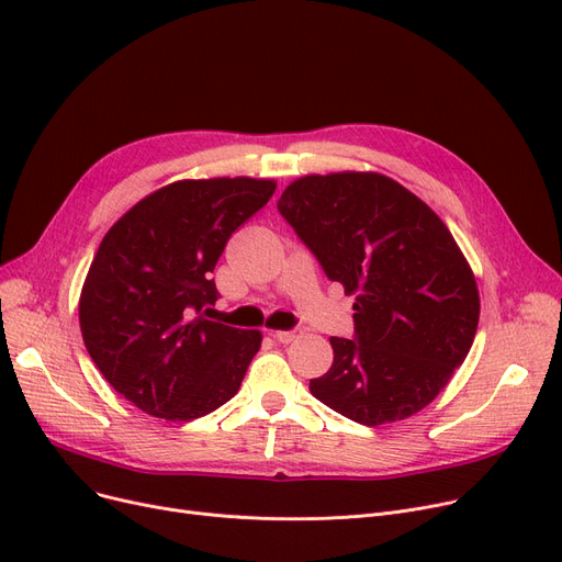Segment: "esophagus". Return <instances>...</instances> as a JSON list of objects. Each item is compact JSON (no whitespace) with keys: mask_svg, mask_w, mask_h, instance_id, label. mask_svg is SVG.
I'll return each instance as SVG.
<instances>
[{"mask_svg":"<svg viewBox=\"0 0 562 562\" xmlns=\"http://www.w3.org/2000/svg\"><path fill=\"white\" fill-rule=\"evenodd\" d=\"M303 330L294 328V330H273V337L280 341V345H289V341H294Z\"/></svg>","mask_w":562,"mask_h":562,"instance_id":"1","label":"esophagus"}]
</instances>
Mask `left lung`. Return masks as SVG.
Listing matches in <instances>:
<instances>
[{
    "instance_id": "1",
    "label": "left lung",
    "mask_w": 562,
    "mask_h": 562,
    "mask_svg": "<svg viewBox=\"0 0 562 562\" xmlns=\"http://www.w3.org/2000/svg\"><path fill=\"white\" fill-rule=\"evenodd\" d=\"M278 209L356 296V335L330 337L333 364L310 393L368 427L423 411L469 356L480 319L475 276L446 223L379 172L301 177Z\"/></svg>"
}]
</instances>
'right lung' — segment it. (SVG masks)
<instances>
[{"mask_svg":"<svg viewBox=\"0 0 562 562\" xmlns=\"http://www.w3.org/2000/svg\"><path fill=\"white\" fill-rule=\"evenodd\" d=\"M273 179H183L146 194L110 227L80 294L85 347L108 383L172 423L229 402L259 330L209 322L213 268L229 236L276 192Z\"/></svg>","mask_w":562,"mask_h":562,"instance_id":"right-lung-1","label":"right lung"}]
</instances>
